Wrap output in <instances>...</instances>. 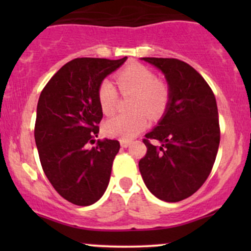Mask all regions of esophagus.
Returning <instances> with one entry per match:
<instances>
[{
    "instance_id": "1",
    "label": "esophagus",
    "mask_w": 251,
    "mask_h": 251,
    "mask_svg": "<svg viewBox=\"0 0 251 251\" xmlns=\"http://www.w3.org/2000/svg\"><path fill=\"white\" fill-rule=\"evenodd\" d=\"M120 145H122V148H128L129 145H131V143L127 142V140H120Z\"/></svg>"
}]
</instances>
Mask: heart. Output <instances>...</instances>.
<instances>
[{
  "label": "heart",
  "mask_w": 251,
  "mask_h": 251,
  "mask_svg": "<svg viewBox=\"0 0 251 251\" xmlns=\"http://www.w3.org/2000/svg\"><path fill=\"white\" fill-rule=\"evenodd\" d=\"M118 87L123 93L134 92L131 102L132 113L118 114L103 124V131L109 137L129 140L149 126V113L158 118L165 112L170 97L169 86L157 80V75L142 63H132L116 74ZM98 101L102 113L111 116L117 108L118 92L108 79L98 87Z\"/></svg>",
  "instance_id": "b5f03b06"
}]
</instances>
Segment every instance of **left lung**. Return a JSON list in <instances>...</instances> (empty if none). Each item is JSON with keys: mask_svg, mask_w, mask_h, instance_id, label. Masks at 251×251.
Masks as SVG:
<instances>
[{"mask_svg": "<svg viewBox=\"0 0 251 251\" xmlns=\"http://www.w3.org/2000/svg\"><path fill=\"white\" fill-rule=\"evenodd\" d=\"M142 60L163 72L171 97L162 120L143 139L148 152L139 170L155 197L175 203L194 195L211 172L221 139L217 103L208 82L189 63L166 57Z\"/></svg>", "mask_w": 251, "mask_h": 251, "instance_id": "1", "label": "left lung"}]
</instances>
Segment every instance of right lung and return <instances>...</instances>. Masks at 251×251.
Instances as JSON below:
<instances>
[{"label":"right lung","instance_id":"1","mask_svg":"<svg viewBox=\"0 0 251 251\" xmlns=\"http://www.w3.org/2000/svg\"><path fill=\"white\" fill-rule=\"evenodd\" d=\"M127 57L119 60L77 57L63 65L40 94L34 137L40 162L57 194L87 206L105 194L120 144L98 140L102 111L98 87Z\"/></svg>","mask_w":251,"mask_h":251}]
</instances>
